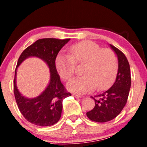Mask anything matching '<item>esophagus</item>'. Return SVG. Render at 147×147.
<instances>
[{
    "label": "esophagus",
    "instance_id": "1",
    "mask_svg": "<svg viewBox=\"0 0 147 147\" xmlns=\"http://www.w3.org/2000/svg\"><path fill=\"white\" fill-rule=\"evenodd\" d=\"M72 96L75 97H77V98H81V97H83V96L82 95H79V94H73Z\"/></svg>",
    "mask_w": 147,
    "mask_h": 147
}]
</instances>
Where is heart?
Segmentation results:
<instances>
[{
  "label": "heart",
  "mask_w": 147,
  "mask_h": 147,
  "mask_svg": "<svg viewBox=\"0 0 147 147\" xmlns=\"http://www.w3.org/2000/svg\"><path fill=\"white\" fill-rule=\"evenodd\" d=\"M68 52L69 55L60 53L55 59L56 69L64 80L72 78L76 64H85L84 76L73 78L68 82L70 91L84 94L95 88L105 90L116 76L118 60L111 49H102L95 42L85 40L70 46Z\"/></svg>",
  "instance_id": "obj_1"
}]
</instances>
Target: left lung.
Instances as JSON below:
<instances>
[{"instance_id":"8db88e82","label":"left lung","mask_w":147,"mask_h":147,"mask_svg":"<svg viewBox=\"0 0 147 147\" xmlns=\"http://www.w3.org/2000/svg\"><path fill=\"white\" fill-rule=\"evenodd\" d=\"M110 47L117 55L118 72L112 87L91 97L95 102V105L92 110L87 112V116L96 122H106L119 115L127 103L131 87L130 67L125 55L114 45H110Z\"/></svg>"}]
</instances>
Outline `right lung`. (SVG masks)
<instances>
[{
    "label": "right lung",
    "mask_w": 147,
    "mask_h": 147,
    "mask_svg": "<svg viewBox=\"0 0 147 147\" xmlns=\"http://www.w3.org/2000/svg\"><path fill=\"white\" fill-rule=\"evenodd\" d=\"M68 39L42 38L23 50L18 60L15 71L13 92L18 109L25 119L29 122L40 127H47L57 123L60 119L63 101L71 96L61 81L55 67V59L59 51L69 41ZM35 56L43 59L49 66L51 80L45 91L38 97L28 99L23 97L17 90L15 84L16 69L24 59Z\"/></svg>",
    "instance_id": "1"
}]
</instances>
